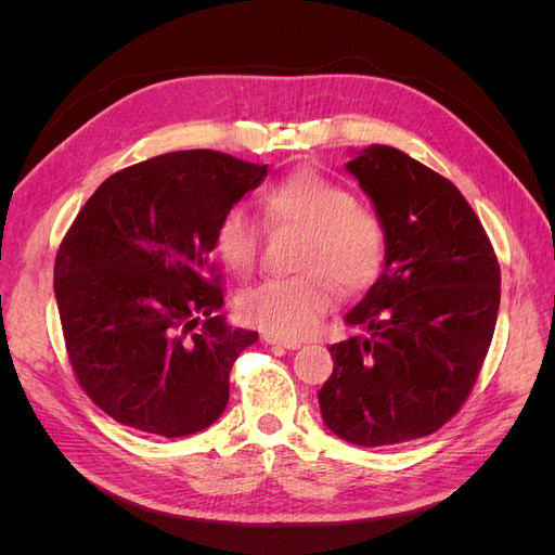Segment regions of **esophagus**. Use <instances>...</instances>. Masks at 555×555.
<instances>
[{
    "label": "esophagus",
    "instance_id": "1",
    "mask_svg": "<svg viewBox=\"0 0 555 555\" xmlns=\"http://www.w3.org/2000/svg\"><path fill=\"white\" fill-rule=\"evenodd\" d=\"M263 340H266L268 345H278V347H284V349H298V347H300V343H298V340L278 338V335H271V333H266V335H263Z\"/></svg>",
    "mask_w": 555,
    "mask_h": 555
}]
</instances>
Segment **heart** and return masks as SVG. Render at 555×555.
<instances>
[{"instance_id":"heart-1","label":"heart","mask_w":555,"mask_h":555,"mask_svg":"<svg viewBox=\"0 0 555 555\" xmlns=\"http://www.w3.org/2000/svg\"><path fill=\"white\" fill-rule=\"evenodd\" d=\"M261 208L273 227L306 233L298 251V271L306 275L259 284L241 298V317L278 338H308L335 306V284L357 294L377 280L386 259L384 227L340 182L312 169L268 184ZM215 238L231 273L255 271L263 231L243 206L224 210Z\"/></svg>"}]
</instances>
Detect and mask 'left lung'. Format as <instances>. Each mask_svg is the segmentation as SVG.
Returning <instances> with one entry per match:
<instances>
[{"label":"left lung","mask_w":555,"mask_h":555,"mask_svg":"<svg viewBox=\"0 0 555 555\" xmlns=\"http://www.w3.org/2000/svg\"><path fill=\"white\" fill-rule=\"evenodd\" d=\"M386 236L379 278L345 317L357 335L328 347L324 424L359 447L400 444L444 426L473 391L500 308V266L463 194L389 145L345 164Z\"/></svg>","instance_id":"8db88e82"}]
</instances>
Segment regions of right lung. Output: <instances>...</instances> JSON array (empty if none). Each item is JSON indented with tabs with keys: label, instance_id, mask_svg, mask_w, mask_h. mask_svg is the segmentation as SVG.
Masks as SVG:
<instances>
[{
	"label": "right lung",
	"instance_id": "obj_1",
	"mask_svg": "<svg viewBox=\"0 0 555 555\" xmlns=\"http://www.w3.org/2000/svg\"><path fill=\"white\" fill-rule=\"evenodd\" d=\"M266 164L188 150L102 182L60 245L55 300L78 384L115 422L162 438L212 426L257 331L231 328L210 280L217 222ZM204 321V325H198Z\"/></svg>",
	"mask_w": 555,
	"mask_h": 555
}]
</instances>
